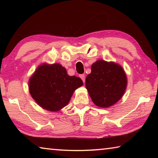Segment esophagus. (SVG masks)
I'll list each match as a JSON object with an SVG mask.
<instances>
[{"label":"esophagus","instance_id":"obj_1","mask_svg":"<svg viewBox=\"0 0 158 158\" xmlns=\"http://www.w3.org/2000/svg\"><path fill=\"white\" fill-rule=\"evenodd\" d=\"M79 77H80V78L82 79V81L85 82V75H84V74H81V75H80Z\"/></svg>","mask_w":158,"mask_h":158}]
</instances>
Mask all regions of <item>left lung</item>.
I'll list each match as a JSON object with an SVG mask.
<instances>
[{"mask_svg":"<svg viewBox=\"0 0 158 158\" xmlns=\"http://www.w3.org/2000/svg\"><path fill=\"white\" fill-rule=\"evenodd\" d=\"M127 77L121 65L114 62L97 60L85 79V88L93 103L106 108L121 99L127 87Z\"/></svg>","mask_w":158,"mask_h":158,"instance_id":"8db88e82","label":"left lung"}]
</instances>
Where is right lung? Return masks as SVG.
Segmentation results:
<instances>
[{
    "instance_id": "obj_1",
    "label": "right lung",
    "mask_w": 158,
    "mask_h": 158,
    "mask_svg": "<svg viewBox=\"0 0 158 158\" xmlns=\"http://www.w3.org/2000/svg\"><path fill=\"white\" fill-rule=\"evenodd\" d=\"M82 80L69 76L66 69L58 63H44L36 69L29 79V91L37 105L46 110L58 111L68 105Z\"/></svg>"
}]
</instances>
